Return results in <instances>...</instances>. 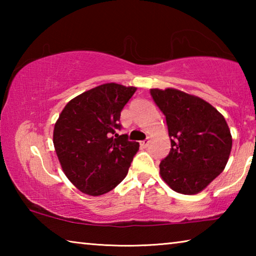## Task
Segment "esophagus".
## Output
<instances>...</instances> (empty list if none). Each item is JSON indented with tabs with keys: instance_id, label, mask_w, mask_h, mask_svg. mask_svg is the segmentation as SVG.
Here are the masks:
<instances>
[{
	"instance_id": "esophagus-1",
	"label": "esophagus",
	"mask_w": 256,
	"mask_h": 256,
	"mask_svg": "<svg viewBox=\"0 0 256 256\" xmlns=\"http://www.w3.org/2000/svg\"><path fill=\"white\" fill-rule=\"evenodd\" d=\"M149 144H150L149 138H146L144 141H141V142H140V146H142V148H146V146H149Z\"/></svg>"
}]
</instances>
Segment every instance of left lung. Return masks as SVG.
Returning <instances> with one entry per match:
<instances>
[{
	"instance_id": "1",
	"label": "left lung",
	"mask_w": 256,
	"mask_h": 256,
	"mask_svg": "<svg viewBox=\"0 0 256 256\" xmlns=\"http://www.w3.org/2000/svg\"><path fill=\"white\" fill-rule=\"evenodd\" d=\"M166 116L172 149L159 164L160 176L177 193L202 192L228 162L232 138L222 114L178 89H150Z\"/></svg>"
}]
</instances>
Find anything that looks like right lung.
Returning <instances> with one entry per match:
<instances>
[{"instance_id": "add662e5", "label": "right lung", "mask_w": 256, "mask_h": 256, "mask_svg": "<svg viewBox=\"0 0 256 256\" xmlns=\"http://www.w3.org/2000/svg\"><path fill=\"white\" fill-rule=\"evenodd\" d=\"M136 86L104 84L68 102L56 120L54 148L68 180L92 196L116 188L128 175L138 144L118 136L120 116Z\"/></svg>"}]
</instances>
